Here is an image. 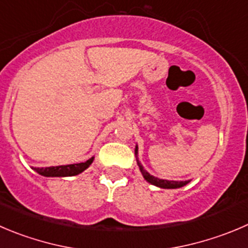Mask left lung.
<instances>
[{
	"instance_id": "obj_1",
	"label": "left lung",
	"mask_w": 248,
	"mask_h": 248,
	"mask_svg": "<svg viewBox=\"0 0 248 248\" xmlns=\"http://www.w3.org/2000/svg\"><path fill=\"white\" fill-rule=\"evenodd\" d=\"M135 155H138V147H136L135 150ZM139 167H140V170L141 173H142L143 178L146 179V180L148 181L150 184H152V185H155L158 186V187H162V188H178V187H183V186H185L186 184H188L190 181H169V180H163V179H158V178H155V176L150 175V174L147 173V171L145 170V169L142 168V166H141L140 163L138 162Z\"/></svg>"
}]
</instances>
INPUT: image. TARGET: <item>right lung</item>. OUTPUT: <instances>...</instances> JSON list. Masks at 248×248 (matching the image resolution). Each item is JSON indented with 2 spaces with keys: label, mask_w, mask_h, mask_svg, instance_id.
Listing matches in <instances>:
<instances>
[{
  "label": "right lung",
  "mask_w": 248,
  "mask_h": 248,
  "mask_svg": "<svg viewBox=\"0 0 248 248\" xmlns=\"http://www.w3.org/2000/svg\"><path fill=\"white\" fill-rule=\"evenodd\" d=\"M93 157L90 158L89 161L84 162V163L69 164V166H60V167H48V168H32V169L44 176H73V175H78V174L84 171L86 168H89V166L93 163Z\"/></svg>",
  "instance_id": "obj_1"
}]
</instances>
